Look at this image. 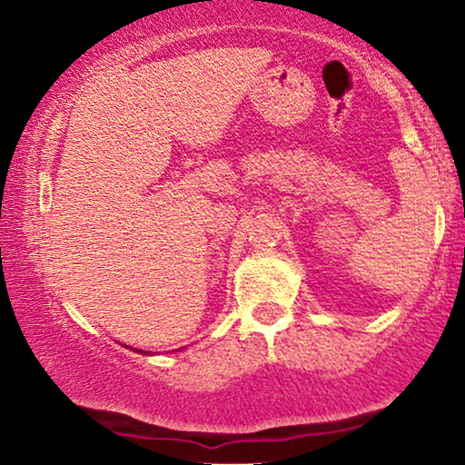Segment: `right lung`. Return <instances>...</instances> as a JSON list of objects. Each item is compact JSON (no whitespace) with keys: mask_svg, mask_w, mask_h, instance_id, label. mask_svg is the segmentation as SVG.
Masks as SVG:
<instances>
[{"mask_svg":"<svg viewBox=\"0 0 465 465\" xmlns=\"http://www.w3.org/2000/svg\"><path fill=\"white\" fill-rule=\"evenodd\" d=\"M135 351H137V349H135ZM139 353H143V351H142V349H139ZM150 353H152V351H145V355H150Z\"/></svg>","mask_w":465,"mask_h":465,"instance_id":"1","label":"right lung"}]
</instances>
